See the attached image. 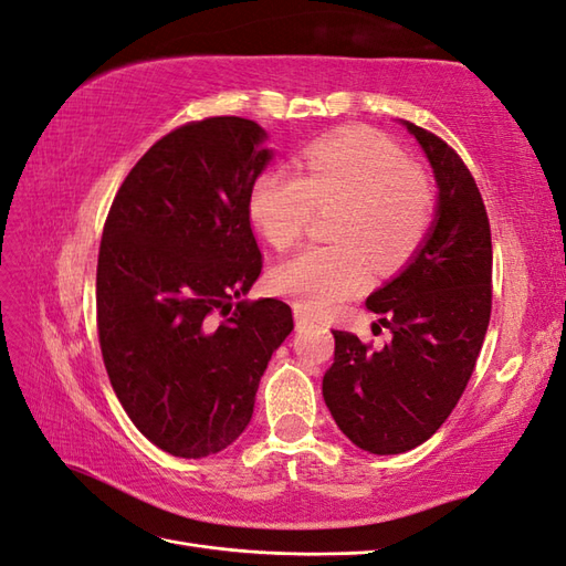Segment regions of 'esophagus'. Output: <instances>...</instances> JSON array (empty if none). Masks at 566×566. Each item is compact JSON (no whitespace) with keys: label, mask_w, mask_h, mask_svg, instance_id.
<instances>
[{"label":"esophagus","mask_w":566,"mask_h":566,"mask_svg":"<svg viewBox=\"0 0 566 566\" xmlns=\"http://www.w3.org/2000/svg\"><path fill=\"white\" fill-rule=\"evenodd\" d=\"M294 318H296V331H304V327L313 325V318L308 313H304L301 308H294Z\"/></svg>","instance_id":"obj_1"}]
</instances>
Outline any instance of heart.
Segmentation results:
<instances>
[{
  "instance_id": "obj_1",
  "label": "heart",
  "mask_w": 566,
  "mask_h": 566,
  "mask_svg": "<svg viewBox=\"0 0 566 566\" xmlns=\"http://www.w3.org/2000/svg\"><path fill=\"white\" fill-rule=\"evenodd\" d=\"M318 209H337L335 245L308 248L270 277L274 292L311 315L357 294L369 262L378 272L402 268L431 233L437 192L398 144L371 129H345L301 149L296 174L265 170L248 200L253 227L277 251L304 239Z\"/></svg>"
}]
</instances>
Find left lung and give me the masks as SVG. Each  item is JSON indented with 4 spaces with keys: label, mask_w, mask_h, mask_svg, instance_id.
I'll use <instances>...</instances> for the list:
<instances>
[{
    "label": "left lung",
    "mask_w": 566,
    "mask_h": 566,
    "mask_svg": "<svg viewBox=\"0 0 566 566\" xmlns=\"http://www.w3.org/2000/svg\"><path fill=\"white\" fill-rule=\"evenodd\" d=\"M405 125L439 182L437 223L410 265L366 298L390 331L388 343L374 349L335 331V359L323 376L337 427L376 455L410 451L449 419L492 313V233L478 182L441 137Z\"/></svg>",
    "instance_id": "1"
}]
</instances>
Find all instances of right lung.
Instances as JSON below:
<instances>
[{
  "label": "right lung",
  "instance_id": "obj_1",
  "mask_svg": "<svg viewBox=\"0 0 566 566\" xmlns=\"http://www.w3.org/2000/svg\"><path fill=\"white\" fill-rule=\"evenodd\" d=\"M235 115L170 129L123 180L103 227L96 325L127 417L178 458L227 449L294 331L284 301H239L262 270L248 200L270 151Z\"/></svg>",
  "mask_w": 566,
  "mask_h": 566
}]
</instances>
